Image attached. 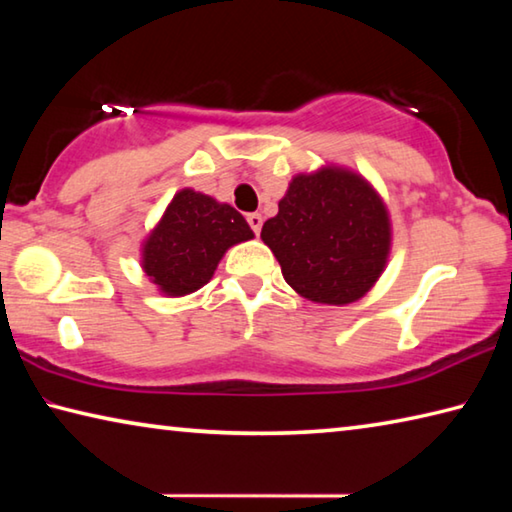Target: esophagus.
Segmentation results:
<instances>
[{
    "label": "esophagus",
    "instance_id": "1",
    "mask_svg": "<svg viewBox=\"0 0 512 512\" xmlns=\"http://www.w3.org/2000/svg\"><path fill=\"white\" fill-rule=\"evenodd\" d=\"M262 223H264L262 214H257V212L248 214V225H250V228H253L255 235H259V232H262Z\"/></svg>",
    "mask_w": 512,
    "mask_h": 512
}]
</instances>
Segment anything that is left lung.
I'll return each instance as SVG.
<instances>
[{
  "mask_svg": "<svg viewBox=\"0 0 512 512\" xmlns=\"http://www.w3.org/2000/svg\"><path fill=\"white\" fill-rule=\"evenodd\" d=\"M262 228L289 287L320 305H350L375 287L391 253V219L366 178L343 167L298 173Z\"/></svg>",
  "mask_w": 512,
  "mask_h": 512,
  "instance_id": "left-lung-1",
  "label": "left lung"
}]
</instances>
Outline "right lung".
Instances as JSON below:
<instances>
[{"label":"right lung","mask_w":512,"mask_h":512,"mask_svg":"<svg viewBox=\"0 0 512 512\" xmlns=\"http://www.w3.org/2000/svg\"><path fill=\"white\" fill-rule=\"evenodd\" d=\"M253 237L232 205L180 189L144 239L142 268L164 296H187L212 280L225 250Z\"/></svg>","instance_id":"1"}]
</instances>
